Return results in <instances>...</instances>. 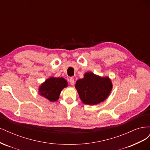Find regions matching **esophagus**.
I'll return each mask as SVG.
<instances>
[{
    "mask_svg": "<svg viewBox=\"0 0 150 150\" xmlns=\"http://www.w3.org/2000/svg\"><path fill=\"white\" fill-rule=\"evenodd\" d=\"M69 83H70V84L71 85H74V79L72 78H71L69 79Z\"/></svg>",
    "mask_w": 150,
    "mask_h": 150,
    "instance_id": "esophagus-1",
    "label": "esophagus"
}]
</instances>
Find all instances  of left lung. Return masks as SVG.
Masks as SVG:
<instances>
[{
  "instance_id": "1",
  "label": "left lung",
  "mask_w": 150,
  "mask_h": 150,
  "mask_svg": "<svg viewBox=\"0 0 150 150\" xmlns=\"http://www.w3.org/2000/svg\"><path fill=\"white\" fill-rule=\"evenodd\" d=\"M75 87L83 103L94 105L105 100L112 86L108 77L101 78L89 72H86L84 78L76 81Z\"/></svg>"
}]
</instances>
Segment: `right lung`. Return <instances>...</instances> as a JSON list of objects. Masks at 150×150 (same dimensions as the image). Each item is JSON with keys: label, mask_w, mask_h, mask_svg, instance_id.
Here are the masks:
<instances>
[{"label": "right lung", "mask_w": 150, "mask_h": 150, "mask_svg": "<svg viewBox=\"0 0 150 150\" xmlns=\"http://www.w3.org/2000/svg\"><path fill=\"white\" fill-rule=\"evenodd\" d=\"M67 86V82L62 78H50L39 88L40 94L50 101H56L59 99L62 89Z\"/></svg>", "instance_id": "add662e5"}]
</instances>
